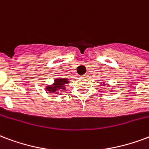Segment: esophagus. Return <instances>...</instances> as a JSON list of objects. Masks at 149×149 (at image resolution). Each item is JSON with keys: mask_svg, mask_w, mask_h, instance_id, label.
Instances as JSON below:
<instances>
[{"mask_svg": "<svg viewBox=\"0 0 149 149\" xmlns=\"http://www.w3.org/2000/svg\"><path fill=\"white\" fill-rule=\"evenodd\" d=\"M88 77V75L87 74H84V75H82V76H80V77L81 78H86Z\"/></svg>", "mask_w": 149, "mask_h": 149, "instance_id": "obj_1", "label": "esophagus"}]
</instances>
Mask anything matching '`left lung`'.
<instances>
[{
  "instance_id": "left-lung-1",
  "label": "left lung",
  "mask_w": 149,
  "mask_h": 149,
  "mask_svg": "<svg viewBox=\"0 0 149 149\" xmlns=\"http://www.w3.org/2000/svg\"><path fill=\"white\" fill-rule=\"evenodd\" d=\"M104 84H105V83H103V86H104Z\"/></svg>"
}]
</instances>
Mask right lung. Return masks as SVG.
I'll return each instance as SVG.
<instances>
[{
    "label": "right lung",
    "mask_w": 149,
    "mask_h": 149,
    "mask_svg": "<svg viewBox=\"0 0 149 149\" xmlns=\"http://www.w3.org/2000/svg\"><path fill=\"white\" fill-rule=\"evenodd\" d=\"M69 80L65 79V78H57V79H55L53 84L47 85L46 87V90L50 93H56V94L61 93V91L65 90V84L69 83Z\"/></svg>",
    "instance_id": "add662e5"
}]
</instances>
